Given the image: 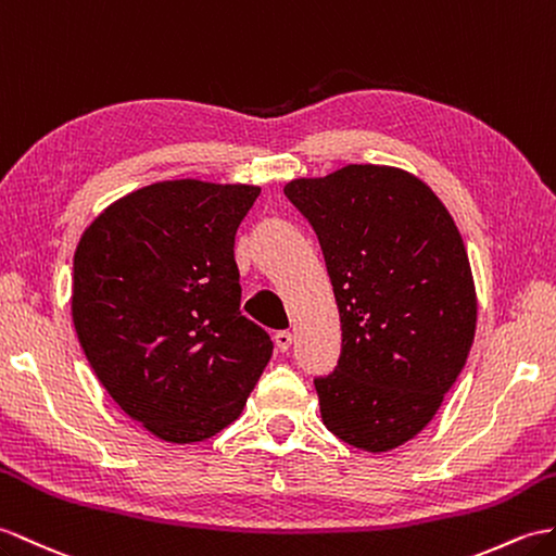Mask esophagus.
<instances>
[{
  "label": "esophagus",
  "mask_w": 556,
  "mask_h": 556,
  "mask_svg": "<svg viewBox=\"0 0 556 556\" xmlns=\"http://www.w3.org/2000/svg\"><path fill=\"white\" fill-rule=\"evenodd\" d=\"M291 343H293V333L291 331H277L275 333V345L279 348L281 353H287L289 348H291Z\"/></svg>",
  "instance_id": "obj_1"
}]
</instances>
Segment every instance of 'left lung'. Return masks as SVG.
<instances>
[{
    "instance_id": "8db88e82",
    "label": "left lung",
    "mask_w": 556,
    "mask_h": 556,
    "mask_svg": "<svg viewBox=\"0 0 556 556\" xmlns=\"http://www.w3.org/2000/svg\"><path fill=\"white\" fill-rule=\"evenodd\" d=\"M341 315V357L315 379L321 421L343 443L386 453L429 424L467 363L476 289L453 215L419 177L345 165L291 179Z\"/></svg>"
}]
</instances>
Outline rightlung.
<instances>
[{"mask_svg":"<svg viewBox=\"0 0 556 556\" xmlns=\"http://www.w3.org/2000/svg\"><path fill=\"white\" fill-rule=\"evenodd\" d=\"M261 187L167 179L111 203L75 249L73 325L103 389L161 441L235 421L273 357L241 315L235 237Z\"/></svg>","mask_w":556,"mask_h":556,"instance_id":"add662e5","label":"right lung"}]
</instances>
